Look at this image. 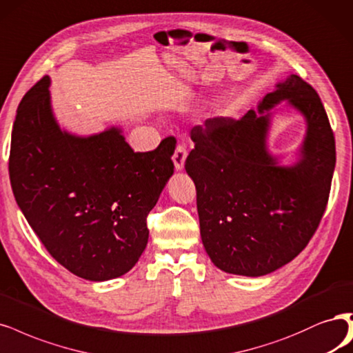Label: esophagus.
Instances as JSON below:
<instances>
[{
    "mask_svg": "<svg viewBox=\"0 0 353 353\" xmlns=\"http://www.w3.org/2000/svg\"><path fill=\"white\" fill-rule=\"evenodd\" d=\"M172 159H174V165H175L176 171H182V169H184V165H185V159H187V149L184 148V145H182V144L176 145Z\"/></svg>",
    "mask_w": 353,
    "mask_h": 353,
    "instance_id": "obj_1",
    "label": "esophagus"
}]
</instances>
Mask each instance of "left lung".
Instances as JSON below:
<instances>
[{
	"label": "left lung",
	"mask_w": 353,
	"mask_h": 353,
	"mask_svg": "<svg viewBox=\"0 0 353 353\" xmlns=\"http://www.w3.org/2000/svg\"><path fill=\"white\" fill-rule=\"evenodd\" d=\"M306 121L294 163L268 149L276 105ZM185 171L196 184L200 235L225 273L269 274L292 261L317 229L336 165L334 136L320 96L296 74L274 84L238 121L209 118L191 130Z\"/></svg>",
	"instance_id": "left-lung-1"
}]
</instances>
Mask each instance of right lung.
Instances as JSON below:
<instances>
[{"label":"right lung","mask_w":353,"mask_h":353,"mask_svg":"<svg viewBox=\"0 0 353 353\" xmlns=\"http://www.w3.org/2000/svg\"><path fill=\"white\" fill-rule=\"evenodd\" d=\"M45 76L24 94L11 131L10 181L52 257L92 282L128 273L149 241L145 217L174 175L175 140L134 153L119 125L79 136L58 124Z\"/></svg>","instance_id":"right-lung-1"}]
</instances>
